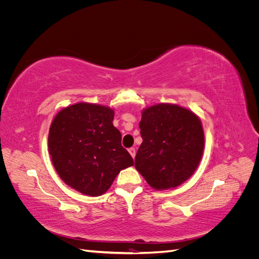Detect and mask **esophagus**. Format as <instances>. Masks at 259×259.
I'll return each mask as SVG.
<instances>
[{
  "instance_id": "1",
  "label": "esophagus",
  "mask_w": 259,
  "mask_h": 259,
  "mask_svg": "<svg viewBox=\"0 0 259 259\" xmlns=\"http://www.w3.org/2000/svg\"><path fill=\"white\" fill-rule=\"evenodd\" d=\"M128 152H130V154L133 156V158H135V154H136L135 148H130V149H128Z\"/></svg>"
}]
</instances>
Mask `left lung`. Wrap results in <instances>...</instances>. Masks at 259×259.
Wrapping results in <instances>:
<instances>
[{
  "mask_svg": "<svg viewBox=\"0 0 259 259\" xmlns=\"http://www.w3.org/2000/svg\"><path fill=\"white\" fill-rule=\"evenodd\" d=\"M143 143L135 167L153 189L182 185L197 169L204 149V132L192 111L171 104L143 110L139 123Z\"/></svg>",
  "mask_w": 259,
  "mask_h": 259,
  "instance_id": "1",
  "label": "left lung"
}]
</instances>
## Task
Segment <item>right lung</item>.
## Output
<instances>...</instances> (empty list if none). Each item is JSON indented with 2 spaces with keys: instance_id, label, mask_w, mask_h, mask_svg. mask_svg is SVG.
I'll return each instance as SVG.
<instances>
[{
  "instance_id": "1",
  "label": "right lung",
  "mask_w": 259,
  "mask_h": 259,
  "mask_svg": "<svg viewBox=\"0 0 259 259\" xmlns=\"http://www.w3.org/2000/svg\"><path fill=\"white\" fill-rule=\"evenodd\" d=\"M114 111L79 103L64 108L51 124L49 151L59 177L76 191L98 197L120 171L134 165L122 135L113 126Z\"/></svg>"
}]
</instances>
